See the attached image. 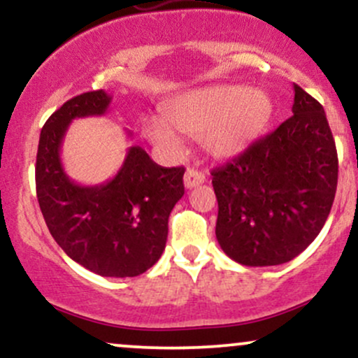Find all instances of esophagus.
I'll return each instance as SVG.
<instances>
[{"label":"esophagus","mask_w":358,"mask_h":358,"mask_svg":"<svg viewBox=\"0 0 358 358\" xmlns=\"http://www.w3.org/2000/svg\"><path fill=\"white\" fill-rule=\"evenodd\" d=\"M205 182V175L202 171L199 170H193V168H188L187 173L183 176V183H185V188H193L196 187V185H202Z\"/></svg>","instance_id":"1"}]
</instances>
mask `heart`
<instances>
[{"label":"heart","instance_id":"1","mask_svg":"<svg viewBox=\"0 0 358 358\" xmlns=\"http://www.w3.org/2000/svg\"><path fill=\"white\" fill-rule=\"evenodd\" d=\"M274 104L266 90L239 84H217L180 94L165 106V119L148 117L146 138L170 155L182 151L178 134L199 138L212 158L244 153L269 126Z\"/></svg>","mask_w":358,"mask_h":358}]
</instances>
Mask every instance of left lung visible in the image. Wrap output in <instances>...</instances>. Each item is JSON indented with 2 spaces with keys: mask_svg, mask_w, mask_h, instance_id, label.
I'll use <instances>...</instances> for the list:
<instances>
[{
  "mask_svg": "<svg viewBox=\"0 0 358 358\" xmlns=\"http://www.w3.org/2000/svg\"><path fill=\"white\" fill-rule=\"evenodd\" d=\"M293 116L212 171L215 236L242 266L285 264L323 229L334 205L338 158L323 106L293 84Z\"/></svg>",
  "mask_w": 358,
  "mask_h": 358,
  "instance_id": "left-lung-1",
  "label": "left lung"
}]
</instances>
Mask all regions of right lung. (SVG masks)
Instances as JSON below:
<instances>
[{
	"label": "right lung",
	"instance_id": "1",
	"mask_svg": "<svg viewBox=\"0 0 358 358\" xmlns=\"http://www.w3.org/2000/svg\"><path fill=\"white\" fill-rule=\"evenodd\" d=\"M110 101L106 90H92L48 117L36 153V199L48 231L69 257L99 276L133 278L165 250L168 217L185 193V168L156 165L141 146H131L108 182L79 185L69 178L60 158L69 126L77 117L104 116Z\"/></svg>",
	"mask_w": 358,
	"mask_h": 358
}]
</instances>
